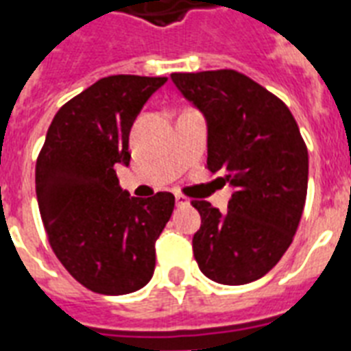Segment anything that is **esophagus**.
<instances>
[{
  "label": "esophagus",
  "instance_id": "34e87169",
  "mask_svg": "<svg viewBox=\"0 0 351 351\" xmlns=\"http://www.w3.org/2000/svg\"><path fill=\"white\" fill-rule=\"evenodd\" d=\"M175 200H176V206H178V208L189 206V199H187V197H184V195H180V193L175 195Z\"/></svg>",
  "mask_w": 351,
  "mask_h": 351
}]
</instances>
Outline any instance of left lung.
Instances as JSON below:
<instances>
[{
  "label": "left lung",
  "instance_id": "left-lung-1",
  "mask_svg": "<svg viewBox=\"0 0 351 351\" xmlns=\"http://www.w3.org/2000/svg\"><path fill=\"white\" fill-rule=\"evenodd\" d=\"M208 121V169L234 186L228 211L193 200V254L224 285L259 280L282 259L307 197L306 141L287 104L235 69L171 73Z\"/></svg>",
  "mask_w": 351,
  "mask_h": 351
}]
</instances>
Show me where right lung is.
Listing matches in <instances>:
<instances>
[{
  "label": "right lung",
  "mask_w": 351,
  "mask_h": 351,
  "mask_svg": "<svg viewBox=\"0 0 351 351\" xmlns=\"http://www.w3.org/2000/svg\"><path fill=\"white\" fill-rule=\"evenodd\" d=\"M167 77L110 75L57 112L36 160V199L58 261L86 289L128 294L149 283L156 239L175 208L167 191L149 199L119 187L128 134Z\"/></svg>",
  "instance_id": "add662e5"
}]
</instances>
